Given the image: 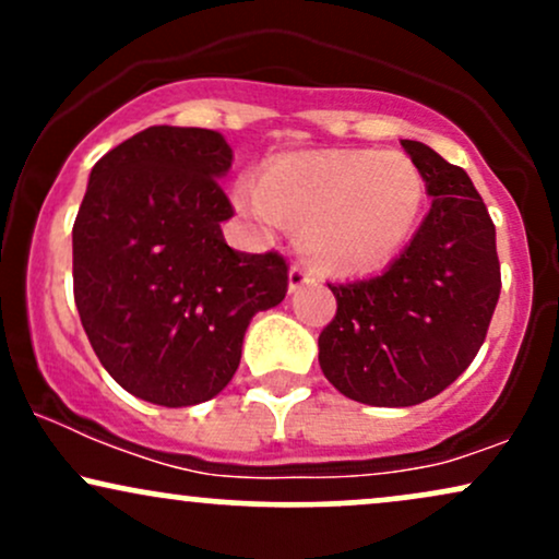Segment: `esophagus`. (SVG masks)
Listing matches in <instances>:
<instances>
[{"label": "esophagus", "instance_id": "34e87169", "mask_svg": "<svg viewBox=\"0 0 559 559\" xmlns=\"http://www.w3.org/2000/svg\"><path fill=\"white\" fill-rule=\"evenodd\" d=\"M307 284H316V273H312L310 267L301 265V262L288 267V292H297V288Z\"/></svg>", "mask_w": 559, "mask_h": 559}]
</instances>
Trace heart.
Masks as SVG:
<instances>
[{"mask_svg": "<svg viewBox=\"0 0 559 559\" xmlns=\"http://www.w3.org/2000/svg\"><path fill=\"white\" fill-rule=\"evenodd\" d=\"M426 186L402 152L320 150L275 159L260 186H234L241 215L273 230H299V249L333 273H368L389 265L418 226Z\"/></svg>", "mask_w": 559, "mask_h": 559, "instance_id": "1", "label": "heart"}]
</instances>
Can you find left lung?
<instances>
[{"mask_svg":"<svg viewBox=\"0 0 559 559\" xmlns=\"http://www.w3.org/2000/svg\"><path fill=\"white\" fill-rule=\"evenodd\" d=\"M433 199L381 275L329 284L336 318L318 336L320 370L349 400L413 407L444 391L484 344L499 288L497 230L463 168L402 141Z\"/></svg>","mask_w":559,"mask_h":559,"instance_id":"8db88e82","label":"left lung"}]
</instances>
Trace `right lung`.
Wrapping results in <instances>:
<instances>
[{
	"label": "right lung",
	"instance_id": "1",
	"mask_svg": "<svg viewBox=\"0 0 559 559\" xmlns=\"http://www.w3.org/2000/svg\"><path fill=\"white\" fill-rule=\"evenodd\" d=\"M230 163L223 133L152 126L88 176L73 226L75 307L107 373L144 402L191 407L221 394L252 318L286 297L284 258L223 239Z\"/></svg>",
	"mask_w": 559,
	"mask_h": 559
}]
</instances>
